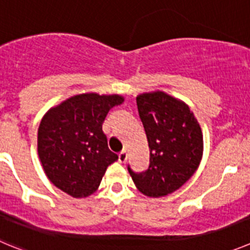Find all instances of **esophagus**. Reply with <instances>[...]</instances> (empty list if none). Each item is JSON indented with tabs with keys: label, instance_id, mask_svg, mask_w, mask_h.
Instances as JSON below:
<instances>
[{
	"label": "esophagus",
	"instance_id": "1",
	"mask_svg": "<svg viewBox=\"0 0 250 250\" xmlns=\"http://www.w3.org/2000/svg\"><path fill=\"white\" fill-rule=\"evenodd\" d=\"M118 161H120L121 163H125V162L127 161V152H125V150H122V152L118 154Z\"/></svg>",
	"mask_w": 250,
	"mask_h": 250
}]
</instances>
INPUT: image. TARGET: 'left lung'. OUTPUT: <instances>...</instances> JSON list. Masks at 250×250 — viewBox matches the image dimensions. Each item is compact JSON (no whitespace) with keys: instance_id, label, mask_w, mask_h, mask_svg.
Wrapping results in <instances>:
<instances>
[{"instance_id":"1","label":"left lung","mask_w":250,"mask_h":250,"mask_svg":"<svg viewBox=\"0 0 250 250\" xmlns=\"http://www.w3.org/2000/svg\"><path fill=\"white\" fill-rule=\"evenodd\" d=\"M139 118L149 147V166L128 172L136 187L158 198L179 189L194 174L203 156V134L189 107L162 91L137 97Z\"/></svg>"}]
</instances>
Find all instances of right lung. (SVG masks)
<instances>
[{"instance_id": "add662e5", "label": "right lung", "mask_w": 250, "mask_h": 250, "mask_svg": "<svg viewBox=\"0 0 250 250\" xmlns=\"http://www.w3.org/2000/svg\"><path fill=\"white\" fill-rule=\"evenodd\" d=\"M123 101L120 94L82 93L44 114L38 127V157L58 189L75 198L96 192L107 167L118 159L102 125L109 109Z\"/></svg>"}]
</instances>
